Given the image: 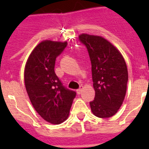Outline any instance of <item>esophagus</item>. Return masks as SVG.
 I'll return each instance as SVG.
<instances>
[{"instance_id": "esophagus-1", "label": "esophagus", "mask_w": 149, "mask_h": 149, "mask_svg": "<svg viewBox=\"0 0 149 149\" xmlns=\"http://www.w3.org/2000/svg\"><path fill=\"white\" fill-rule=\"evenodd\" d=\"M83 89H84V86L81 85V86H79V88L77 89V93H78V94H80V93H81V92H82V91H83Z\"/></svg>"}]
</instances>
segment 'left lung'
I'll return each instance as SVG.
<instances>
[{
	"instance_id": "obj_1",
	"label": "left lung",
	"mask_w": 149,
	"mask_h": 149,
	"mask_svg": "<svg viewBox=\"0 0 149 149\" xmlns=\"http://www.w3.org/2000/svg\"><path fill=\"white\" fill-rule=\"evenodd\" d=\"M79 42L88 51L95 97L91 111L100 118H111L121 106L127 90V69L120 52L100 36L82 34Z\"/></svg>"
}]
</instances>
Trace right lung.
I'll return each mask as SVG.
<instances>
[{
	"label": "right lung",
	"mask_w": 149,
	"mask_h": 149,
	"mask_svg": "<svg viewBox=\"0 0 149 149\" xmlns=\"http://www.w3.org/2000/svg\"><path fill=\"white\" fill-rule=\"evenodd\" d=\"M67 42L43 41L29 56L24 84L34 108L48 122L58 125L67 119L77 93L63 86L55 73L56 59Z\"/></svg>",
	"instance_id": "obj_1"
}]
</instances>
